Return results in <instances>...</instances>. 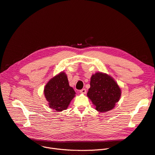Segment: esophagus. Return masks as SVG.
Segmentation results:
<instances>
[{"label":"esophagus","instance_id":"34e87169","mask_svg":"<svg viewBox=\"0 0 155 155\" xmlns=\"http://www.w3.org/2000/svg\"><path fill=\"white\" fill-rule=\"evenodd\" d=\"M80 94H85L86 93V89L83 88V89H82V90H80Z\"/></svg>","mask_w":155,"mask_h":155}]
</instances>
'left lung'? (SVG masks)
Returning <instances> with one entry per match:
<instances>
[{"label": "left lung", "mask_w": 155, "mask_h": 155, "mask_svg": "<svg viewBox=\"0 0 155 155\" xmlns=\"http://www.w3.org/2000/svg\"><path fill=\"white\" fill-rule=\"evenodd\" d=\"M87 96L95 109L100 112H107L115 107L120 97V88L112 77L106 73L97 72L92 75Z\"/></svg>", "instance_id": "left-lung-1"}]
</instances>
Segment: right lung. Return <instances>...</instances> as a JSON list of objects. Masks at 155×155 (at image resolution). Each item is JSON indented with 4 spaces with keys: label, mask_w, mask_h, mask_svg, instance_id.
Returning a JSON list of instances; mask_svg holds the SVG:
<instances>
[{
    "label": "right lung",
    "mask_w": 155,
    "mask_h": 155,
    "mask_svg": "<svg viewBox=\"0 0 155 155\" xmlns=\"http://www.w3.org/2000/svg\"><path fill=\"white\" fill-rule=\"evenodd\" d=\"M44 94L50 108L59 112L66 110L75 96V92L69 85L67 76L63 71L50 79L45 85Z\"/></svg>",
    "instance_id": "1"
}]
</instances>
